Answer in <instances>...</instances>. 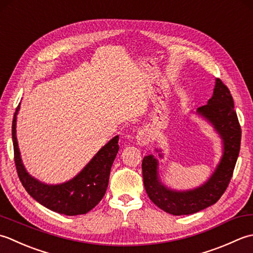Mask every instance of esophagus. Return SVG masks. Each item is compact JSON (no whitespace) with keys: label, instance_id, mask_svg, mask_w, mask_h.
<instances>
[{"label":"esophagus","instance_id":"34e87169","mask_svg":"<svg viewBox=\"0 0 253 253\" xmlns=\"http://www.w3.org/2000/svg\"><path fill=\"white\" fill-rule=\"evenodd\" d=\"M151 141V132L148 130H140L136 134V142L140 146H145Z\"/></svg>","mask_w":253,"mask_h":253}]
</instances>
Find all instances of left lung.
<instances>
[{"label":"left lung","instance_id":"left-lung-1","mask_svg":"<svg viewBox=\"0 0 253 253\" xmlns=\"http://www.w3.org/2000/svg\"><path fill=\"white\" fill-rule=\"evenodd\" d=\"M195 113L213 126L223 145L219 163L203 184L182 191L169 188L162 181L158 159L152 154L143 158V181L148 198L159 209L172 215L193 214L217 202L228 187L239 155L241 128L234 109V99L219 79L215 81L208 105L198 108ZM155 151L164 158L161 148Z\"/></svg>","mask_w":253,"mask_h":253}]
</instances>
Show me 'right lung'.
Here are the masks:
<instances>
[{"instance_id": "1", "label": "right lung", "mask_w": 253, "mask_h": 253, "mask_svg": "<svg viewBox=\"0 0 253 253\" xmlns=\"http://www.w3.org/2000/svg\"><path fill=\"white\" fill-rule=\"evenodd\" d=\"M18 105L15 111L12 137L14 157L20 182L30 197L53 212L69 216L88 213L100 202L107 191L110 170L119 151V135L112 137L92 157L89 163L69 181L59 184H48L36 179L26 170L16 137Z\"/></svg>"}]
</instances>
